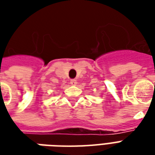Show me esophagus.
<instances>
[{
	"mask_svg": "<svg viewBox=\"0 0 155 155\" xmlns=\"http://www.w3.org/2000/svg\"><path fill=\"white\" fill-rule=\"evenodd\" d=\"M76 83H77V82H76V81H75V80H71V84H72V85H75V84H76Z\"/></svg>",
	"mask_w": 155,
	"mask_h": 155,
	"instance_id": "esophagus-1",
	"label": "esophagus"
}]
</instances>
